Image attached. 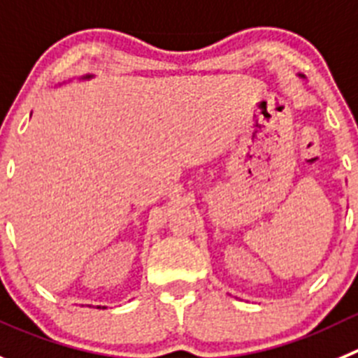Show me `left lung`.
<instances>
[{
    "instance_id": "8db88e82",
    "label": "left lung",
    "mask_w": 358,
    "mask_h": 358,
    "mask_svg": "<svg viewBox=\"0 0 358 358\" xmlns=\"http://www.w3.org/2000/svg\"><path fill=\"white\" fill-rule=\"evenodd\" d=\"M300 78H303V76H300Z\"/></svg>"
}]
</instances>
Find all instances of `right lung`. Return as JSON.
Wrapping results in <instances>:
<instances>
[{"label": "right lung", "mask_w": 358, "mask_h": 358, "mask_svg": "<svg viewBox=\"0 0 358 358\" xmlns=\"http://www.w3.org/2000/svg\"><path fill=\"white\" fill-rule=\"evenodd\" d=\"M90 78H92V76H86V78H85V79H90Z\"/></svg>", "instance_id": "right-lung-1"}]
</instances>
